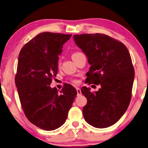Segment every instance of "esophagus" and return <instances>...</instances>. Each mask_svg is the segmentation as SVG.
Segmentation results:
<instances>
[{
	"label": "esophagus",
	"instance_id": "esophagus-1",
	"mask_svg": "<svg viewBox=\"0 0 148 148\" xmlns=\"http://www.w3.org/2000/svg\"><path fill=\"white\" fill-rule=\"evenodd\" d=\"M77 89V96H80L81 95V89L77 87V88L76 89Z\"/></svg>",
	"mask_w": 148,
	"mask_h": 148
}]
</instances>
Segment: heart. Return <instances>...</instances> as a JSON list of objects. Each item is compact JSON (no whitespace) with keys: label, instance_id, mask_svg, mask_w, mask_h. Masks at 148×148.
<instances>
[{"label":"heart","instance_id":"1","mask_svg":"<svg viewBox=\"0 0 148 148\" xmlns=\"http://www.w3.org/2000/svg\"><path fill=\"white\" fill-rule=\"evenodd\" d=\"M79 53H81L80 52H75V53H73V55H72V58L73 57H74L75 56H76L77 55H78V54H79ZM60 63L59 62V64ZM73 83H77V80H73Z\"/></svg>","mask_w":148,"mask_h":148}]
</instances>
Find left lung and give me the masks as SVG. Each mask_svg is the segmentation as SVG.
<instances>
[{
	"label": "left lung",
	"instance_id": "1",
	"mask_svg": "<svg viewBox=\"0 0 148 148\" xmlns=\"http://www.w3.org/2000/svg\"><path fill=\"white\" fill-rule=\"evenodd\" d=\"M73 38L91 65L85 83L101 85L95 92L81 89L87 99L83 116L93 127H110L125 113L131 101L135 75L131 56L125 45L105 34L75 35Z\"/></svg>",
	"mask_w": 148,
	"mask_h": 148
}]
</instances>
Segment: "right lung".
<instances>
[{"label":"right lung","instance_id":"add662e5","mask_svg":"<svg viewBox=\"0 0 148 148\" xmlns=\"http://www.w3.org/2000/svg\"><path fill=\"white\" fill-rule=\"evenodd\" d=\"M71 35L44 32L19 53L15 84L21 107L31 123L46 131L65 123L77 93L70 84L64 85L60 93L50 87L58 71L59 55Z\"/></svg>","mask_w":148,"mask_h":148}]
</instances>
